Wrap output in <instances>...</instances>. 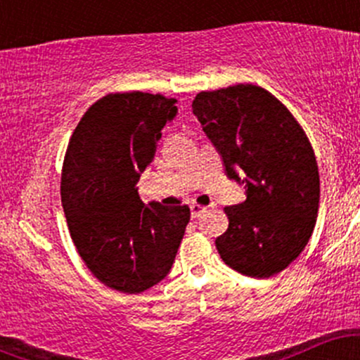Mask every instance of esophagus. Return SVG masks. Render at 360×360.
I'll list each match as a JSON object with an SVG mask.
<instances>
[{"instance_id":"1","label":"esophagus","mask_w":360,"mask_h":360,"mask_svg":"<svg viewBox=\"0 0 360 360\" xmlns=\"http://www.w3.org/2000/svg\"><path fill=\"white\" fill-rule=\"evenodd\" d=\"M189 208H191V217L193 218L201 217V214L208 212V208H206V206H201V205H198V203H193L191 206H189Z\"/></svg>"}]
</instances>
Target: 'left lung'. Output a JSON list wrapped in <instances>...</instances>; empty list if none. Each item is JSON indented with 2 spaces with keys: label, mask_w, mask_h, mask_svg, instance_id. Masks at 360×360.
<instances>
[{
  "label": "left lung",
  "mask_w": 360,
  "mask_h": 360,
  "mask_svg": "<svg viewBox=\"0 0 360 360\" xmlns=\"http://www.w3.org/2000/svg\"><path fill=\"white\" fill-rule=\"evenodd\" d=\"M193 113L247 200L225 206L229 229L214 240L223 262L271 278L303 252L318 217L316 157L291 111L269 91L235 84L201 91Z\"/></svg>",
  "instance_id": "8db88e82"
}]
</instances>
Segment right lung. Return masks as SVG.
Returning a JSON list of instances; mask_svg holds the SVG:
<instances>
[{
	"mask_svg": "<svg viewBox=\"0 0 360 360\" xmlns=\"http://www.w3.org/2000/svg\"><path fill=\"white\" fill-rule=\"evenodd\" d=\"M176 103L142 91L106 94L65 150L60 200L74 245L94 278L128 295L166 278L191 217L186 205H143L135 188Z\"/></svg>",
	"mask_w": 360,
	"mask_h": 360,
	"instance_id": "obj_1",
	"label": "right lung"
}]
</instances>
